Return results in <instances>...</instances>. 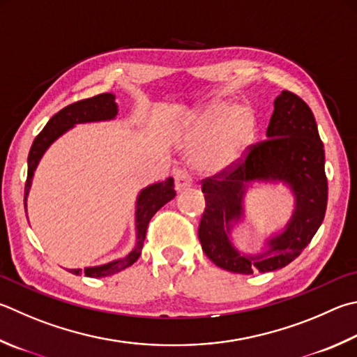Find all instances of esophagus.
Segmentation results:
<instances>
[{
	"instance_id": "1",
	"label": "esophagus",
	"mask_w": 357,
	"mask_h": 357,
	"mask_svg": "<svg viewBox=\"0 0 357 357\" xmlns=\"http://www.w3.org/2000/svg\"><path fill=\"white\" fill-rule=\"evenodd\" d=\"M192 184H193V178L187 172L179 170L176 172V174H174V185H176L178 192L189 189V187H192Z\"/></svg>"
}]
</instances>
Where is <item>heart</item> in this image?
<instances>
[{"label": "heart", "mask_w": 357, "mask_h": 357, "mask_svg": "<svg viewBox=\"0 0 357 357\" xmlns=\"http://www.w3.org/2000/svg\"><path fill=\"white\" fill-rule=\"evenodd\" d=\"M252 132L255 116L250 109L236 107L229 111V106L223 102L209 106L189 129L192 140L209 139L198 154V167L211 173L226 170L242 156L252 139Z\"/></svg>", "instance_id": "1"}]
</instances>
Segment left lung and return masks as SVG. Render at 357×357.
I'll return each mask as SVG.
<instances>
[{
	"instance_id": "obj_1",
	"label": "left lung",
	"mask_w": 357,
	"mask_h": 357,
	"mask_svg": "<svg viewBox=\"0 0 357 357\" xmlns=\"http://www.w3.org/2000/svg\"><path fill=\"white\" fill-rule=\"evenodd\" d=\"M267 137L250 145L226 170L201 181L206 207L198 238L206 256L232 273H265L286 267L301 255L325 218V150L310 107L298 95L284 90L275 100ZM251 180H282L297 198L287 231L269 241L267 253L252 258L241 255L229 238V223L241 216V197Z\"/></svg>"
}]
</instances>
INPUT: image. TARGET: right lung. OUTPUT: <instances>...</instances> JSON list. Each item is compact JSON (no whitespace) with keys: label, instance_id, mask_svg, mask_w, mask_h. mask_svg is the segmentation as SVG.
<instances>
[{"label":"right lung","instance_id":"obj_1","mask_svg":"<svg viewBox=\"0 0 357 357\" xmlns=\"http://www.w3.org/2000/svg\"><path fill=\"white\" fill-rule=\"evenodd\" d=\"M115 96L112 93H101L92 96V98H86L81 101H76L73 105H68L59 112L53 115L47 123L40 134L34 139L28 156V178H26L24 185V207H26V198L31 189L32 176H34V170L38 164V160L47 151V148L53 144V142L62 135L71 126L76 123H87V121H100V120H111L116 115V105ZM176 192H174V181L173 178H168L164 183L153 184L146 187L140 192L137 198V209H135V228H137V243L135 248L129 252L126 257L119 259V261L109 262L106 265H100V267H87L84 268V275L90 278H102L111 276L114 273L125 270L137 261L142 246L146 236L148 223L153 218L162 206L167 204L168 201L173 199ZM70 273L79 275L81 270H70Z\"/></svg>","mask_w":357,"mask_h":357}]
</instances>
